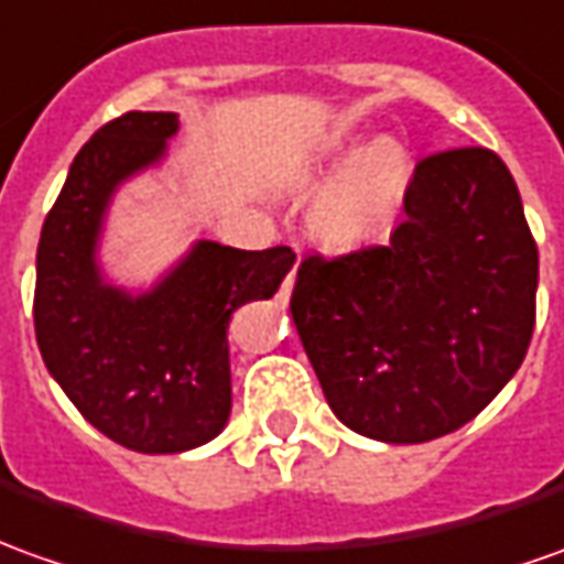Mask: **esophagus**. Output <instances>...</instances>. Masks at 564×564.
<instances>
[{
  "label": "esophagus",
  "instance_id": "obj_1",
  "mask_svg": "<svg viewBox=\"0 0 564 564\" xmlns=\"http://www.w3.org/2000/svg\"><path fill=\"white\" fill-rule=\"evenodd\" d=\"M294 275H297V263H294V270L285 275V282H282V297H289L291 289H294Z\"/></svg>",
  "mask_w": 564,
  "mask_h": 564
}]
</instances>
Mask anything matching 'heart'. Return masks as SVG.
I'll return each instance as SVG.
<instances>
[{
    "label": "heart",
    "instance_id": "1",
    "mask_svg": "<svg viewBox=\"0 0 564 564\" xmlns=\"http://www.w3.org/2000/svg\"><path fill=\"white\" fill-rule=\"evenodd\" d=\"M405 150L393 141L375 143L325 196L316 212V227L332 242H352L387 217L405 193Z\"/></svg>",
    "mask_w": 564,
    "mask_h": 564
}]
</instances>
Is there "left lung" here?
<instances>
[{
  "label": "left lung",
  "instance_id": "1",
  "mask_svg": "<svg viewBox=\"0 0 564 564\" xmlns=\"http://www.w3.org/2000/svg\"><path fill=\"white\" fill-rule=\"evenodd\" d=\"M538 242L488 147L417 162L387 245L310 254L291 316L322 393L349 430L414 445L473 421L534 334Z\"/></svg>",
  "mask_w": 564,
  "mask_h": 564
}]
</instances>
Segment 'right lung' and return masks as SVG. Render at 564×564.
Listing matches in <instances>:
<instances>
[{
    "label": "right lung",
    "instance_id": "1",
    "mask_svg": "<svg viewBox=\"0 0 564 564\" xmlns=\"http://www.w3.org/2000/svg\"><path fill=\"white\" fill-rule=\"evenodd\" d=\"M174 112H122L73 159L42 224L36 254L39 352L79 414L141 454L205 445L232 405V313L273 297L294 263L289 245L239 251L199 242L153 294L128 297L100 282L95 242L119 181L165 153Z\"/></svg>",
    "mask_w": 564,
    "mask_h": 564
}]
</instances>
